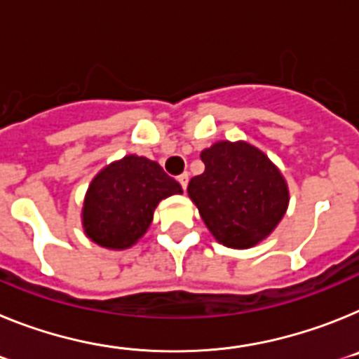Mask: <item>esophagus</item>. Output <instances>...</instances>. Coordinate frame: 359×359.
Here are the masks:
<instances>
[{"mask_svg":"<svg viewBox=\"0 0 359 359\" xmlns=\"http://www.w3.org/2000/svg\"><path fill=\"white\" fill-rule=\"evenodd\" d=\"M180 182V186H182L184 189L188 188V180H189V175L188 173H182V175H179V179H177Z\"/></svg>","mask_w":359,"mask_h":359,"instance_id":"obj_1","label":"esophagus"}]
</instances>
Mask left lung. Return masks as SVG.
Instances as JSON below:
<instances>
[{
	"mask_svg": "<svg viewBox=\"0 0 359 359\" xmlns=\"http://www.w3.org/2000/svg\"><path fill=\"white\" fill-rule=\"evenodd\" d=\"M201 158L205 170L189 180L188 195L217 242L248 249L267 238L289 204L278 168L244 141L215 142Z\"/></svg>",
	"mask_w": 359,
	"mask_h": 359,
	"instance_id": "left-lung-1",
	"label": "left lung"
}]
</instances>
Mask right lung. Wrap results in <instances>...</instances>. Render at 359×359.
I'll use <instances>...</instances> for the list:
<instances>
[{
    "label": "right lung",
    "mask_w": 359,
    "mask_h": 359,
    "mask_svg": "<svg viewBox=\"0 0 359 359\" xmlns=\"http://www.w3.org/2000/svg\"><path fill=\"white\" fill-rule=\"evenodd\" d=\"M182 193L155 161L126 155L93 177L83 204V227L106 249H128L148 231L162 198Z\"/></svg>",
    "instance_id": "1"
}]
</instances>
